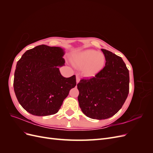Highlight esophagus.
Listing matches in <instances>:
<instances>
[{
  "label": "esophagus",
  "mask_w": 153,
  "mask_h": 153,
  "mask_svg": "<svg viewBox=\"0 0 153 153\" xmlns=\"http://www.w3.org/2000/svg\"><path fill=\"white\" fill-rule=\"evenodd\" d=\"M80 77L78 76H76V84H78V83L80 82Z\"/></svg>",
  "instance_id": "obj_1"
}]
</instances>
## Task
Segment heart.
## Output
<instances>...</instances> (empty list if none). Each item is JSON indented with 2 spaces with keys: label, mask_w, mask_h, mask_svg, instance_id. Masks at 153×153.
I'll list each match as a JSON object with an SVG mask.
<instances>
[{
  "label": "heart",
  "mask_w": 153,
  "mask_h": 153,
  "mask_svg": "<svg viewBox=\"0 0 153 153\" xmlns=\"http://www.w3.org/2000/svg\"><path fill=\"white\" fill-rule=\"evenodd\" d=\"M73 65L81 68V73L87 78H92L103 70L106 63V58L103 53L87 49L77 53L72 59Z\"/></svg>",
  "instance_id": "1"
}]
</instances>
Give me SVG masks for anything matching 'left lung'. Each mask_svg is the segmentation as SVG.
<instances>
[{
  "label": "left lung",
  "instance_id": "obj_1",
  "mask_svg": "<svg viewBox=\"0 0 153 153\" xmlns=\"http://www.w3.org/2000/svg\"><path fill=\"white\" fill-rule=\"evenodd\" d=\"M105 66L98 75L83 78L77 84L78 101L87 117L102 120L112 117L121 108L129 93V71L123 60L101 49Z\"/></svg>",
  "mask_w": 153,
  "mask_h": 153
}]
</instances>
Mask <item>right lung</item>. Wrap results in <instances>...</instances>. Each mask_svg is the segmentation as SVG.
<instances>
[{"label": "right lung", "mask_w": 153, "mask_h": 153, "mask_svg": "<svg viewBox=\"0 0 153 153\" xmlns=\"http://www.w3.org/2000/svg\"><path fill=\"white\" fill-rule=\"evenodd\" d=\"M64 54L61 47L41 45L26 51L18 61L14 91L27 112L37 116L56 114L76 86L75 75L65 78L59 71L65 63Z\"/></svg>", "instance_id": "obj_1"}]
</instances>
